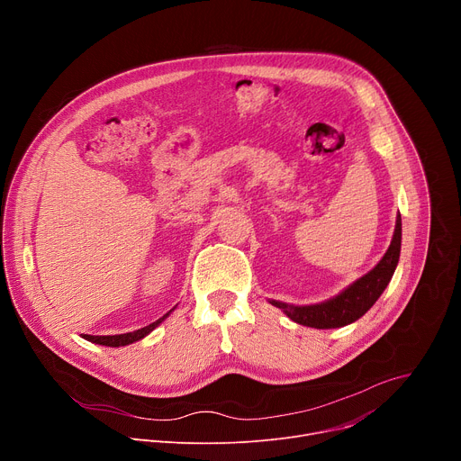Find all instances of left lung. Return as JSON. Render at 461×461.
<instances>
[{"mask_svg":"<svg viewBox=\"0 0 461 461\" xmlns=\"http://www.w3.org/2000/svg\"><path fill=\"white\" fill-rule=\"evenodd\" d=\"M400 251H402V215L396 217V228H393L390 246L381 257V260L368 274H365L363 277L348 285L343 292L317 304L297 306V304H288L274 299H270V304L281 308L286 313V317H290L294 322H299L303 326L319 328V330L347 326L357 321L359 317H363L374 306L379 295L384 292L393 272H396Z\"/></svg>","mask_w":461,"mask_h":461,"instance_id":"left-lung-1","label":"left lung"}]
</instances>
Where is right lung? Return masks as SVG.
<instances>
[{
    "instance_id": "right-lung-1",
    "label": "right lung",
    "mask_w": 461,
    "mask_h": 461,
    "mask_svg": "<svg viewBox=\"0 0 461 461\" xmlns=\"http://www.w3.org/2000/svg\"><path fill=\"white\" fill-rule=\"evenodd\" d=\"M175 310V308H173ZM169 310L166 315H162L160 319H157L155 322L140 328V330H135V332H127V334H118V336H87L84 334L82 338L91 341V343H96V345H102V347H113V348H118V347H125V345H131V343H137L140 339H144L148 334H151L155 328L173 312Z\"/></svg>"
}]
</instances>
